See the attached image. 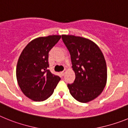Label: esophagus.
Masks as SVG:
<instances>
[{
    "mask_svg": "<svg viewBox=\"0 0 128 128\" xmlns=\"http://www.w3.org/2000/svg\"><path fill=\"white\" fill-rule=\"evenodd\" d=\"M66 72V70H64V71H62V72H61V74H62V75H64V74H65Z\"/></svg>",
    "mask_w": 128,
    "mask_h": 128,
    "instance_id": "1",
    "label": "esophagus"
}]
</instances>
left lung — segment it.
I'll return each mask as SVG.
<instances>
[{
  "mask_svg": "<svg viewBox=\"0 0 128 128\" xmlns=\"http://www.w3.org/2000/svg\"><path fill=\"white\" fill-rule=\"evenodd\" d=\"M70 53L75 79L68 84L75 99L83 103L100 94L107 82V66L100 49L93 41L74 35H62Z\"/></svg>",
  "mask_w": 128,
  "mask_h": 128,
  "instance_id": "8db88e82",
  "label": "left lung"
}]
</instances>
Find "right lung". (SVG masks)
I'll return each instance as SVG.
<instances>
[{"label":"right lung","mask_w":128,"mask_h":128,"mask_svg":"<svg viewBox=\"0 0 128 128\" xmlns=\"http://www.w3.org/2000/svg\"><path fill=\"white\" fill-rule=\"evenodd\" d=\"M60 38V35H50L35 38L24 48L18 58L16 69L18 84L32 100L47 99L60 80L48 70L49 52Z\"/></svg>","instance_id":"add662e5"}]
</instances>
